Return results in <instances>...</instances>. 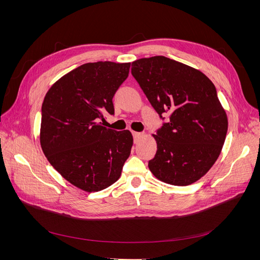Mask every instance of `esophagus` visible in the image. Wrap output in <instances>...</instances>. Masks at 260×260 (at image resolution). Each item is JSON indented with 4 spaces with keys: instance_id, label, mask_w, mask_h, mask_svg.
Segmentation results:
<instances>
[{
    "instance_id": "34e87169",
    "label": "esophagus",
    "mask_w": 260,
    "mask_h": 260,
    "mask_svg": "<svg viewBox=\"0 0 260 260\" xmlns=\"http://www.w3.org/2000/svg\"><path fill=\"white\" fill-rule=\"evenodd\" d=\"M142 136H143L142 132H135V131L132 132V137H133V140H135V142H137V141Z\"/></svg>"
}]
</instances>
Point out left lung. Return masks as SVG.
<instances>
[{
	"instance_id": "obj_1",
	"label": "left lung",
	"mask_w": 260,
	"mask_h": 260,
	"mask_svg": "<svg viewBox=\"0 0 260 260\" xmlns=\"http://www.w3.org/2000/svg\"><path fill=\"white\" fill-rule=\"evenodd\" d=\"M131 66L133 78L162 121L153 135L157 151L148 161L149 170L172 185L195 182L217 160L228 131L214 83L200 70L165 56L141 58Z\"/></svg>"
}]
</instances>
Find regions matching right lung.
I'll use <instances>...</instances> for the list:
<instances>
[{"label":"right lung","mask_w":260,"mask_h":260,"mask_svg":"<svg viewBox=\"0 0 260 260\" xmlns=\"http://www.w3.org/2000/svg\"><path fill=\"white\" fill-rule=\"evenodd\" d=\"M130 62H86L61 77L44 98L40 142L46 158L70 183L101 191L119 179L133 143L130 131L102 125Z\"/></svg>","instance_id":"right-lung-1"}]
</instances>
